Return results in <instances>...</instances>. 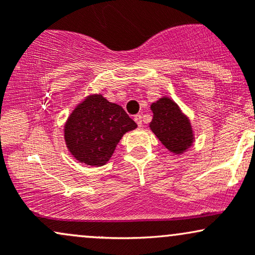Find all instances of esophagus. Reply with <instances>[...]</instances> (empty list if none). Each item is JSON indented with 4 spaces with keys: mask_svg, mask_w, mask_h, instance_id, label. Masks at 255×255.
I'll return each mask as SVG.
<instances>
[{
    "mask_svg": "<svg viewBox=\"0 0 255 255\" xmlns=\"http://www.w3.org/2000/svg\"><path fill=\"white\" fill-rule=\"evenodd\" d=\"M134 121L136 122V125L139 126V127H142V116L141 115L134 116Z\"/></svg>",
    "mask_w": 255,
    "mask_h": 255,
    "instance_id": "1",
    "label": "esophagus"
}]
</instances>
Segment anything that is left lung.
Returning <instances> with one entry per match:
<instances>
[{"instance_id": "left-lung-1", "label": "left lung", "mask_w": 255, "mask_h": 255, "mask_svg": "<svg viewBox=\"0 0 255 255\" xmlns=\"http://www.w3.org/2000/svg\"><path fill=\"white\" fill-rule=\"evenodd\" d=\"M153 118L150 128L159 141L174 154H182L194 142L191 121L180 107L169 97L151 104Z\"/></svg>"}]
</instances>
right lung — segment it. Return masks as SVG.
<instances>
[{
  "mask_svg": "<svg viewBox=\"0 0 255 255\" xmlns=\"http://www.w3.org/2000/svg\"><path fill=\"white\" fill-rule=\"evenodd\" d=\"M136 127L119 104L102 95H90L67 119L64 141L79 163L102 166L109 162L124 134Z\"/></svg>",
  "mask_w": 255,
  "mask_h": 255,
  "instance_id": "1",
  "label": "right lung"
}]
</instances>
